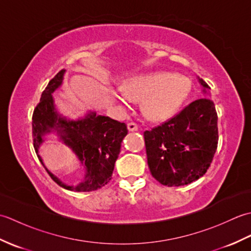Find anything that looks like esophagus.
I'll return each instance as SVG.
<instances>
[{
    "label": "esophagus",
    "instance_id": "esophagus-1",
    "mask_svg": "<svg viewBox=\"0 0 251 251\" xmlns=\"http://www.w3.org/2000/svg\"><path fill=\"white\" fill-rule=\"evenodd\" d=\"M127 128H128L129 131H137L138 126L135 123H128V124H127Z\"/></svg>",
    "mask_w": 251,
    "mask_h": 251
}]
</instances>
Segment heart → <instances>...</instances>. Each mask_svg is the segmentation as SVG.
I'll list each match as a JSON object with an SVG mask.
<instances>
[{"instance_id":"heart-1","label":"heart","mask_w":251,"mask_h":251,"mask_svg":"<svg viewBox=\"0 0 251 251\" xmlns=\"http://www.w3.org/2000/svg\"><path fill=\"white\" fill-rule=\"evenodd\" d=\"M192 89L190 79L182 74L165 71L136 74L124 82L123 92L114 94L122 103L141 101V111L148 120L164 122L178 113Z\"/></svg>"}]
</instances>
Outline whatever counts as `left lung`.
<instances>
[{"instance_id": "left-lung-1", "label": "left lung", "mask_w": 251, "mask_h": 251, "mask_svg": "<svg viewBox=\"0 0 251 251\" xmlns=\"http://www.w3.org/2000/svg\"><path fill=\"white\" fill-rule=\"evenodd\" d=\"M202 93L210 87L197 76ZM218 116L209 98H201L152 130L145 131L148 165L159 183L189 184L209 168L218 146Z\"/></svg>"}]
</instances>
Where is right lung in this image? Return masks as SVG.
Returning <instances> with one entry per match:
<instances>
[{
	"mask_svg": "<svg viewBox=\"0 0 251 251\" xmlns=\"http://www.w3.org/2000/svg\"><path fill=\"white\" fill-rule=\"evenodd\" d=\"M66 70L62 69L51 78L42 93L40 103L32 116V132L36 155L46 172L63 189L76 192H90L102 188L110 182L114 164L121 152V143L127 135L125 123L109 116L97 115L89 111L84 117L70 120L57 111L52 94L61 86ZM50 133H56L60 140L70 147L85 168L84 180L77 186L66 185L44 165L38 149Z\"/></svg>",
	"mask_w": 251,
	"mask_h": 251,
	"instance_id": "right-lung-1",
	"label": "right lung"
}]
</instances>
